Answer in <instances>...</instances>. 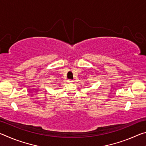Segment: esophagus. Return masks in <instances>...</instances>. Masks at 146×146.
Segmentation results:
<instances>
[{
    "label": "esophagus",
    "instance_id": "1",
    "mask_svg": "<svg viewBox=\"0 0 146 146\" xmlns=\"http://www.w3.org/2000/svg\"><path fill=\"white\" fill-rule=\"evenodd\" d=\"M68 82L69 83H73V82H74V81H73V80H68Z\"/></svg>",
    "mask_w": 146,
    "mask_h": 146
}]
</instances>
